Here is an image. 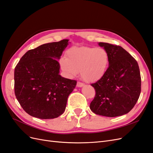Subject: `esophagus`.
<instances>
[{
	"label": "esophagus",
	"mask_w": 153,
	"mask_h": 153,
	"mask_svg": "<svg viewBox=\"0 0 153 153\" xmlns=\"http://www.w3.org/2000/svg\"><path fill=\"white\" fill-rule=\"evenodd\" d=\"M84 85H85L84 83H82V82H81L78 81V82H77V87H82V86H83Z\"/></svg>",
	"instance_id": "34e87169"
}]
</instances>
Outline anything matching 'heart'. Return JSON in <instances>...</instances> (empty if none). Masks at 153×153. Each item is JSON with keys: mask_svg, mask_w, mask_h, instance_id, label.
Masks as SVG:
<instances>
[{"mask_svg": "<svg viewBox=\"0 0 153 153\" xmlns=\"http://www.w3.org/2000/svg\"><path fill=\"white\" fill-rule=\"evenodd\" d=\"M62 69L69 77H74L81 71L85 81L94 82L105 75L109 65V54L102 48L72 47L67 52V58H61Z\"/></svg>", "mask_w": 153, "mask_h": 153, "instance_id": "1", "label": "heart"}]
</instances>
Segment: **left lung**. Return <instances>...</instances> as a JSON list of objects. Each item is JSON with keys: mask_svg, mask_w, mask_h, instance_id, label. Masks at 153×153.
Returning <instances> with one entry per match:
<instances>
[{"mask_svg": "<svg viewBox=\"0 0 153 153\" xmlns=\"http://www.w3.org/2000/svg\"><path fill=\"white\" fill-rule=\"evenodd\" d=\"M109 54V67L101 79L91 84L95 95L90 110L99 115L114 117L126 114L136 104L141 92L138 63L123 47L99 43Z\"/></svg>", "mask_w": 153, "mask_h": 153, "instance_id": "left-lung-1", "label": "left lung"}]
</instances>
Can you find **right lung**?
Instances as JSON below:
<instances>
[{
  "mask_svg": "<svg viewBox=\"0 0 153 153\" xmlns=\"http://www.w3.org/2000/svg\"><path fill=\"white\" fill-rule=\"evenodd\" d=\"M68 40L43 44L28 51L15 68V94L20 106L30 116L41 119L63 114L68 95L77 81L61 76L57 59Z\"/></svg>",
  "mask_w": 153,
  "mask_h": 153,
  "instance_id": "add662e5",
  "label": "right lung"
}]
</instances>
